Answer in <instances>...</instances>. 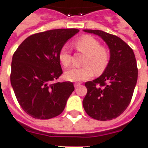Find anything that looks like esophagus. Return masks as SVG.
<instances>
[{
	"mask_svg": "<svg viewBox=\"0 0 148 148\" xmlns=\"http://www.w3.org/2000/svg\"><path fill=\"white\" fill-rule=\"evenodd\" d=\"M80 85H81L80 83H75V84H74V88H77V87H79Z\"/></svg>",
	"mask_w": 148,
	"mask_h": 148,
	"instance_id": "1",
	"label": "esophagus"
}]
</instances>
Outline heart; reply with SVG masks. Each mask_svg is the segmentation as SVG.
I'll return each instance as SVG.
<instances>
[{"label":"heart","mask_w":148,"mask_h":148,"mask_svg":"<svg viewBox=\"0 0 148 148\" xmlns=\"http://www.w3.org/2000/svg\"><path fill=\"white\" fill-rule=\"evenodd\" d=\"M78 51L86 55L84 60V66L73 67L64 74L65 78L70 82H82L93 76L94 72L101 74L107 68L110 56L104 47L100 46L98 40L91 36H84L75 42ZM59 58L62 65L68 67L71 63V55L69 47L64 45L60 49Z\"/></svg>","instance_id":"1"}]
</instances>
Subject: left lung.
<instances>
[{"mask_svg": "<svg viewBox=\"0 0 148 148\" xmlns=\"http://www.w3.org/2000/svg\"><path fill=\"white\" fill-rule=\"evenodd\" d=\"M98 35L110 49V60L103 73L87 82L83 107L88 116L99 121L116 119L130 103L138 77L132 49L115 35L99 29H84Z\"/></svg>", "mask_w": 148, "mask_h": 148, "instance_id": "left-lung-1", "label": "left lung"}]
</instances>
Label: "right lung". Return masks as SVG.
<instances>
[{"label": "right lung", "mask_w": 148, "mask_h": 148, "mask_svg": "<svg viewBox=\"0 0 148 148\" xmlns=\"http://www.w3.org/2000/svg\"><path fill=\"white\" fill-rule=\"evenodd\" d=\"M78 32L57 29L35 34L26 38L13 55L11 85L19 105L33 118L50 119L64 110L74 87L71 82H56L63 74L59 54Z\"/></svg>", "instance_id": "add662e5"}]
</instances>
